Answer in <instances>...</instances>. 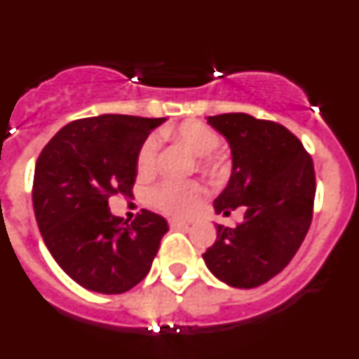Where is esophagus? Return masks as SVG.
<instances>
[{"label":"esophagus","mask_w":359,"mask_h":359,"mask_svg":"<svg viewBox=\"0 0 359 359\" xmlns=\"http://www.w3.org/2000/svg\"><path fill=\"white\" fill-rule=\"evenodd\" d=\"M169 224H170V228H189L190 226L187 221H182V219H170Z\"/></svg>","instance_id":"obj_1"}]
</instances>
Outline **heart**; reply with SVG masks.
<instances>
[{
  "mask_svg": "<svg viewBox=\"0 0 359 359\" xmlns=\"http://www.w3.org/2000/svg\"><path fill=\"white\" fill-rule=\"evenodd\" d=\"M165 135L174 136L182 142L189 151L199 156V165L208 172H217L223 167V160L215 154V149L221 144L217 131L208 123L199 120H185L174 129H165ZM158 152H160V136L151 135L145 138L138 151V169L140 172H151L156 167ZM203 198V187L194 180L189 182H174L163 180L151 187L147 192V201L165 214L183 215L196 207Z\"/></svg>",
  "mask_w": 359,
  "mask_h": 359,
  "instance_id": "1",
  "label": "heart"
}]
</instances>
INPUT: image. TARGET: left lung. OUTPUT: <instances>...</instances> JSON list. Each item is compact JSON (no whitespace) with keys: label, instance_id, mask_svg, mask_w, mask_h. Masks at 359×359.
<instances>
[{"label":"left lung","instance_id":"left-lung-1","mask_svg":"<svg viewBox=\"0 0 359 359\" xmlns=\"http://www.w3.org/2000/svg\"><path fill=\"white\" fill-rule=\"evenodd\" d=\"M230 144L231 176L217 196V214L241 208L236 226L215 224L217 239L203 259L233 287H257L280 273L298 252L313 219L315 167L302 142L284 126L246 113L208 116Z\"/></svg>","mask_w":359,"mask_h":359}]
</instances>
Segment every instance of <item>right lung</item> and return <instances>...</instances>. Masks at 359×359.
<instances>
[{"label":"right lung","mask_w":359,"mask_h":359,"mask_svg":"<svg viewBox=\"0 0 359 359\" xmlns=\"http://www.w3.org/2000/svg\"><path fill=\"white\" fill-rule=\"evenodd\" d=\"M163 120H73L37 158L32 189L37 226L57 264L86 290L118 294L135 287L169 230L154 212L142 210L131 223L109 212V198L131 194L138 151Z\"/></svg>","instance_id":"obj_1"}]
</instances>
